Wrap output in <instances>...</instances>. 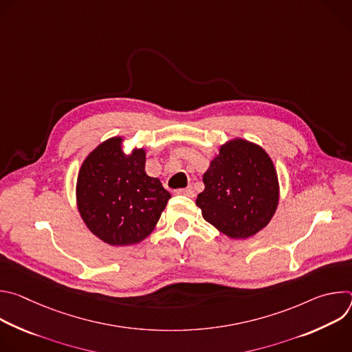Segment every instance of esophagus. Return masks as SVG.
Wrapping results in <instances>:
<instances>
[{
    "instance_id": "34e87169",
    "label": "esophagus",
    "mask_w": 352,
    "mask_h": 352,
    "mask_svg": "<svg viewBox=\"0 0 352 352\" xmlns=\"http://www.w3.org/2000/svg\"><path fill=\"white\" fill-rule=\"evenodd\" d=\"M177 195H184V196H188V197H193L195 192H193L192 188H184V189H178Z\"/></svg>"
}]
</instances>
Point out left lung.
<instances>
[{
	"label": "left lung",
	"instance_id": "obj_1",
	"mask_svg": "<svg viewBox=\"0 0 352 352\" xmlns=\"http://www.w3.org/2000/svg\"><path fill=\"white\" fill-rule=\"evenodd\" d=\"M205 190L196 205L204 219L230 238H249L272 220L278 204V182L265 150L235 139L220 147L204 175Z\"/></svg>",
	"mask_w": 352,
	"mask_h": 352
}]
</instances>
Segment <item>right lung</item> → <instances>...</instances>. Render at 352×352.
<instances>
[{
	"instance_id": "right-lung-1",
	"label": "right lung",
	"mask_w": 352,
	"mask_h": 352,
	"mask_svg": "<svg viewBox=\"0 0 352 352\" xmlns=\"http://www.w3.org/2000/svg\"><path fill=\"white\" fill-rule=\"evenodd\" d=\"M121 138L98 144L83 162L76 186L78 208L87 228L102 241L125 246L153 231L170 192L144 171L146 155L121 150Z\"/></svg>"
}]
</instances>
